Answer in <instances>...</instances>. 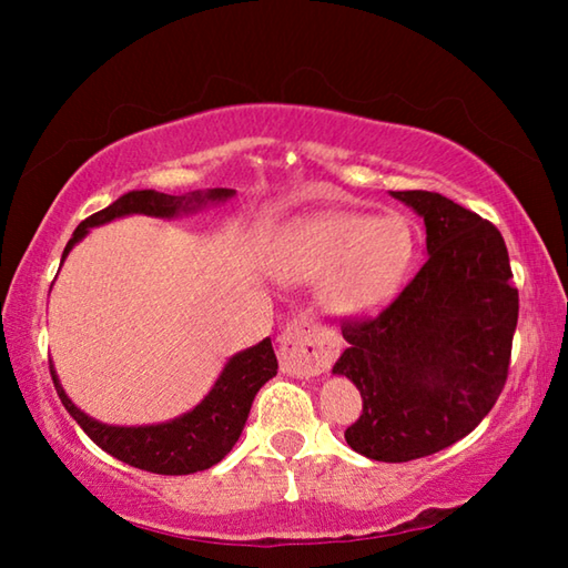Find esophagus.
Segmentation results:
<instances>
[{
	"mask_svg": "<svg viewBox=\"0 0 568 568\" xmlns=\"http://www.w3.org/2000/svg\"><path fill=\"white\" fill-rule=\"evenodd\" d=\"M277 361L287 376L311 378L325 373L338 358L341 338L338 333L325 328L313 315L301 313L277 338Z\"/></svg>",
	"mask_w": 568,
	"mask_h": 568,
	"instance_id": "34e87169",
	"label": "esophagus"
}]
</instances>
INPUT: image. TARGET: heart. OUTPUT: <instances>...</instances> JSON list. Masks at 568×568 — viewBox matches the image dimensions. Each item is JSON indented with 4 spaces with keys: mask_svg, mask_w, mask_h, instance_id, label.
I'll list each match as a JSON object with an SVG mask.
<instances>
[{
    "mask_svg": "<svg viewBox=\"0 0 568 568\" xmlns=\"http://www.w3.org/2000/svg\"><path fill=\"white\" fill-rule=\"evenodd\" d=\"M413 255L416 235L398 213H323L285 235L273 267L285 283H323V305L351 318L378 311L396 297Z\"/></svg>",
    "mask_w": 568,
    "mask_h": 568,
    "instance_id": "heart-1",
    "label": "heart"
}]
</instances>
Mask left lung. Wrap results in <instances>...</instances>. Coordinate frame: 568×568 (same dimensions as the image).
I'll return each mask as SVG.
<instances>
[{
  "label": "left lung",
  "mask_w": 568,
  "mask_h": 568,
  "mask_svg": "<svg viewBox=\"0 0 568 568\" xmlns=\"http://www.w3.org/2000/svg\"><path fill=\"white\" fill-rule=\"evenodd\" d=\"M393 197L426 223L428 261L371 318H345L333 373L361 390L345 430L361 456L423 458L468 436L501 396L518 321V291L498 227L438 192Z\"/></svg>",
  "instance_id": "obj_1"
}]
</instances>
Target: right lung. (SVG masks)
<instances>
[{"label": "right lung", "instance_id": "obj_1", "mask_svg": "<svg viewBox=\"0 0 568 568\" xmlns=\"http://www.w3.org/2000/svg\"><path fill=\"white\" fill-rule=\"evenodd\" d=\"M235 190L215 187L205 192H190V195H165L155 190H132L120 200H114L110 207L90 215L77 225L74 235L67 243L62 261L74 243L88 235L90 227L110 223L122 215H152V217H172L178 213H187L207 203H223L233 197ZM50 373L67 413L80 423V428L88 434L102 450H108L122 464L134 468L150 470L162 476H187L205 470L223 460L233 446L237 444L243 426L247 420L250 406H253L255 393L277 373V358L271 338L261 341L253 348L235 353L233 358L220 373L213 390L187 410L185 416L175 420L158 423V426H108L90 418L74 403L67 398L60 378L50 363Z\"/></svg>", "mask_w": 568, "mask_h": 568}]
</instances>
